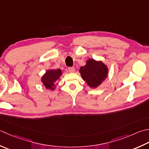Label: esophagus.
Returning <instances> with one entry per match:
<instances>
[{"mask_svg":"<svg viewBox=\"0 0 149 149\" xmlns=\"http://www.w3.org/2000/svg\"><path fill=\"white\" fill-rule=\"evenodd\" d=\"M68 71L70 73H74L75 72V68L74 67H69Z\"/></svg>","mask_w":149,"mask_h":149,"instance_id":"obj_1","label":"esophagus"}]
</instances>
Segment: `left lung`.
<instances>
[{"mask_svg": "<svg viewBox=\"0 0 149 149\" xmlns=\"http://www.w3.org/2000/svg\"><path fill=\"white\" fill-rule=\"evenodd\" d=\"M79 72L87 84L91 88H95L105 80L108 75V68L102 61L89 59L86 61V65L81 67Z\"/></svg>", "mask_w": 149, "mask_h": 149, "instance_id": "left-lung-1", "label": "left lung"}]
</instances>
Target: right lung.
<instances>
[{
    "label": "right lung",
    "instance_id": "right-lung-1",
    "mask_svg": "<svg viewBox=\"0 0 149 149\" xmlns=\"http://www.w3.org/2000/svg\"><path fill=\"white\" fill-rule=\"evenodd\" d=\"M63 74L61 70H48L42 75L41 81L46 89L54 90L55 88V82L60 79Z\"/></svg>",
    "mask_w": 149,
    "mask_h": 149
}]
</instances>
